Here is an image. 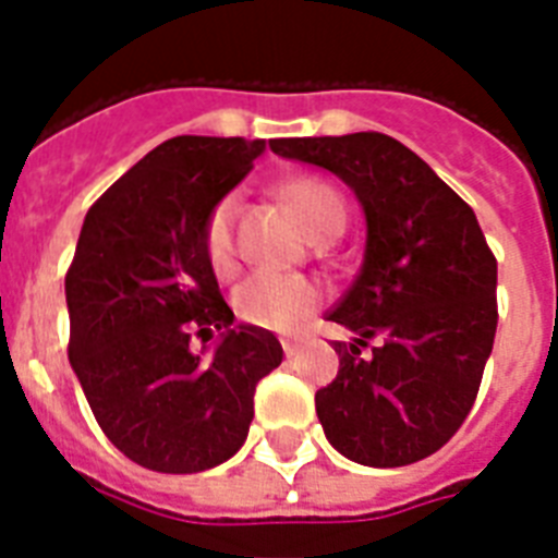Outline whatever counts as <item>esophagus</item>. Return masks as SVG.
Segmentation results:
<instances>
[{"label": "esophagus", "mask_w": 558, "mask_h": 558, "mask_svg": "<svg viewBox=\"0 0 558 558\" xmlns=\"http://www.w3.org/2000/svg\"><path fill=\"white\" fill-rule=\"evenodd\" d=\"M280 344H283V353H287V356H295L298 350H301V341L298 339H283Z\"/></svg>", "instance_id": "esophagus-1"}]
</instances>
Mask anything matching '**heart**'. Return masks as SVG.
Returning <instances> with one entry per match:
<instances>
[{
  "mask_svg": "<svg viewBox=\"0 0 558 558\" xmlns=\"http://www.w3.org/2000/svg\"><path fill=\"white\" fill-rule=\"evenodd\" d=\"M280 196L295 208L306 231L318 240L344 228V219H348L344 199L336 187L322 179H283ZM236 217H240V199L234 193H228L210 208L202 228L205 257L217 278H231L236 271ZM318 301H322V292L313 280L298 278V275H271V271H257L252 278H245L231 298L236 318L263 330L295 327L301 318L313 313Z\"/></svg>",
  "mask_w": 558,
  "mask_h": 558,
  "instance_id": "obj_1",
  "label": "heart"
}]
</instances>
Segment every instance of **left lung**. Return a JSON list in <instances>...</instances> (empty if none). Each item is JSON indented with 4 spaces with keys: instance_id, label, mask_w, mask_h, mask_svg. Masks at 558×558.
<instances>
[{
    "instance_id": "left-lung-1",
    "label": "left lung",
    "mask_w": 558,
    "mask_h": 558,
    "mask_svg": "<svg viewBox=\"0 0 558 558\" xmlns=\"http://www.w3.org/2000/svg\"><path fill=\"white\" fill-rule=\"evenodd\" d=\"M269 147L336 173L365 210V260L330 313L356 339L336 341L339 376L315 393L327 440L362 466L428 458L475 405L498 327V263L475 210L390 135Z\"/></svg>"
}]
</instances>
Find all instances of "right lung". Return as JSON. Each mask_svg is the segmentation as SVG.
<instances>
[{"label":"right lung","mask_w":558,"mask_h":558,"mask_svg":"<svg viewBox=\"0 0 558 558\" xmlns=\"http://www.w3.org/2000/svg\"><path fill=\"white\" fill-rule=\"evenodd\" d=\"M266 150L263 138L177 135L83 219L65 275L69 362L92 414L126 458L165 475L226 463L248 437L257 381L280 341L236 324L205 257L210 208ZM220 339L208 357L192 336Z\"/></svg>","instance_id":"1"}]
</instances>
